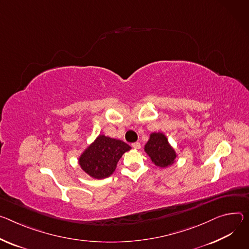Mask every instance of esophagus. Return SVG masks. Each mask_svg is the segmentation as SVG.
<instances>
[{"label":"esophagus","instance_id":"obj_1","mask_svg":"<svg viewBox=\"0 0 249 249\" xmlns=\"http://www.w3.org/2000/svg\"><path fill=\"white\" fill-rule=\"evenodd\" d=\"M132 147H133L134 149H136V150H139V149L141 148V144H140L139 142H136V143H133V144H132Z\"/></svg>","mask_w":249,"mask_h":249}]
</instances>
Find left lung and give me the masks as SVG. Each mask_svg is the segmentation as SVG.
<instances>
[{
	"label": "left lung",
	"instance_id": "8db88e82",
	"mask_svg": "<svg viewBox=\"0 0 249 249\" xmlns=\"http://www.w3.org/2000/svg\"><path fill=\"white\" fill-rule=\"evenodd\" d=\"M144 150L150 157L152 163L158 167L167 168L176 161V151L161 132H154L150 135V139L145 145Z\"/></svg>",
	"mask_w": 249,
	"mask_h": 249
}]
</instances>
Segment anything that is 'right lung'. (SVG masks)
<instances>
[{"mask_svg":"<svg viewBox=\"0 0 249 249\" xmlns=\"http://www.w3.org/2000/svg\"><path fill=\"white\" fill-rule=\"evenodd\" d=\"M131 147L125 142L99 135L80 155L81 169L93 178H105L115 171L122 155Z\"/></svg>","mask_w":249,"mask_h":249,"instance_id":"right-lung-1","label":"right lung"}]
</instances>
